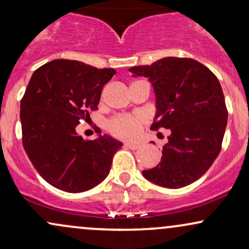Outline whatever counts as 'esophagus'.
Listing matches in <instances>:
<instances>
[{
	"instance_id": "obj_1",
	"label": "esophagus",
	"mask_w": 249,
	"mask_h": 249,
	"mask_svg": "<svg viewBox=\"0 0 249 249\" xmlns=\"http://www.w3.org/2000/svg\"><path fill=\"white\" fill-rule=\"evenodd\" d=\"M125 146H126L127 148L130 149H138L140 147V143H137V142H126L124 143Z\"/></svg>"
}]
</instances>
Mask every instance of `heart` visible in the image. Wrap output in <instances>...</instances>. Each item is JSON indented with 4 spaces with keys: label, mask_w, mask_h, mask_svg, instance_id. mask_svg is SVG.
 Masks as SVG:
<instances>
[{
    "label": "heart",
    "mask_w": 249,
    "mask_h": 249,
    "mask_svg": "<svg viewBox=\"0 0 249 249\" xmlns=\"http://www.w3.org/2000/svg\"><path fill=\"white\" fill-rule=\"evenodd\" d=\"M145 122V117L142 115H118L109 122L110 132L119 138L136 137L139 133L140 127Z\"/></svg>",
    "instance_id": "b5f03b06"
}]
</instances>
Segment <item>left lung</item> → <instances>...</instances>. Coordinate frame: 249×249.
<instances>
[{
    "instance_id": "obj_1",
    "label": "left lung",
    "mask_w": 249,
    "mask_h": 249,
    "mask_svg": "<svg viewBox=\"0 0 249 249\" xmlns=\"http://www.w3.org/2000/svg\"><path fill=\"white\" fill-rule=\"evenodd\" d=\"M153 86L157 115L152 130L169 128L160 163L143 178L168 189L189 185L203 176L219 154L227 109L217 76L190 58L168 56L128 70Z\"/></svg>"
}]
</instances>
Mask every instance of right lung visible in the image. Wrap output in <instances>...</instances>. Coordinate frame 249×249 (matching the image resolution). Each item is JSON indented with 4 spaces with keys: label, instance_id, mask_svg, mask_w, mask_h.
<instances>
[{
    "label": "right lung",
    "instance_id": "right-lung-1",
    "mask_svg": "<svg viewBox=\"0 0 249 249\" xmlns=\"http://www.w3.org/2000/svg\"><path fill=\"white\" fill-rule=\"evenodd\" d=\"M115 74L112 68L65 59L32 74L20 101L23 146L39 175L56 189L83 193L109 174L123 143L101 134L85 140L75 128L98 109L102 89Z\"/></svg>",
    "mask_w": 249,
    "mask_h": 249
}]
</instances>
